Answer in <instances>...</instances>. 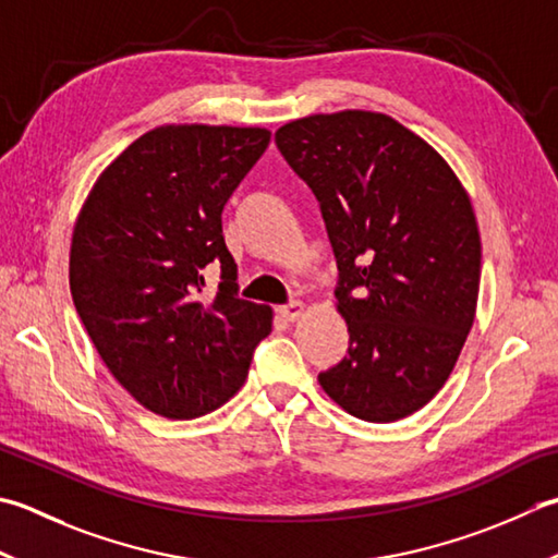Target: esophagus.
Here are the masks:
<instances>
[{
	"label": "esophagus",
	"mask_w": 558,
	"mask_h": 558,
	"mask_svg": "<svg viewBox=\"0 0 558 558\" xmlns=\"http://www.w3.org/2000/svg\"><path fill=\"white\" fill-rule=\"evenodd\" d=\"M302 312H304V304H302V302H290V304H282V307H278V314H280L286 322L300 319Z\"/></svg>",
	"instance_id": "34e87169"
}]
</instances>
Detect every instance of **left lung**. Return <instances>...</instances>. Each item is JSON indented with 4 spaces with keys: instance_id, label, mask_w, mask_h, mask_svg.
<instances>
[{
    "instance_id": "obj_1",
    "label": "left lung",
    "mask_w": 558,
    "mask_h": 558,
    "mask_svg": "<svg viewBox=\"0 0 558 558\" xmlns=\"http://www.w3.org/2000/svg\"><path fill=\"white\" fill-rule=\"evenodd\" d=\"M276 145L319 201L351 333L319 385L355 418L411 416L474 324L482 242L469 195L428 142L381 113L292 120Z\"/></svg>"
}]
</instances>
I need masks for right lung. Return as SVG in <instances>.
Wrapping results in <instances>:
<instances>
[{
    "label": "right lung",
    "instance_id": "right-lung-1",
    "mask_svg": "<svg viewBox=\"0 0 558 558\" xmlns=\"http://www.w3.org/2000/svg\"><path fill=\"white\" fill-rule=\"evenodd\" d=\"M268 130L163 125L135 140L86 198L70 251L76 314L142 407L198 418L234 397L270 307L239 298L222 210L264 155ZM221 282L204 292V268Z\"/></svg>",
    "mask_w": 558,
    "mask_h": 558
}]
</instances>
